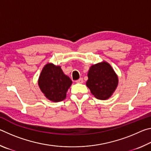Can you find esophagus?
I'll list each match as a JSON object with an SVG mask.
<instances>
[{"mask_svg":"<svg viewBox=\"0 0 151 151\" xmlns=\"http://www.w3.org/2000/svg\"><path fill=\"white\" fill-rule=\"evenodd\" d=\"M76 82L77 83H83V82H84L83 78H80L78 79V80H77Z\"/></svg>","mask_w":151,"mask_h":151,"instance_id":"esophagus-1","label":"esophagus"}]
</instances>
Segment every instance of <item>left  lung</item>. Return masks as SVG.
Masks as SVG:
<instances>
[{"instance_id": "left-lung-1", "label": "left lung", "mask_w": 151, "mask_h": 151, "mask_svg": "<svg viewBox=\"0 0 151 151\" xmlns=\"http://www.w3.org/2000/svg\"><path fill=\"white\" fill-rule=\"evenodd\" d=\"M118 83V76L113 68L103 61L91 66L86 85L97 99L106 100L116 90Z\"/></svg>"}]
</instances>
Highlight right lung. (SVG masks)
I'll return each instance as SVG.
<instances>
[{
	"label": "right lung",
	"instance_id": "add662e5",
	"mask_svg": "<svg viewBox=\"0 0 151 151\" xmlns=\"http://www.w3.org/2000/svg\"><path fill=\"white\" fill-rule=\"evenodd\" d=\"M72 81L64 74L60 66L48 63L43 67L38 84L42 93L52 102L65 99L66 92L72 85Z\"/></svg>",
	"mask_w": 151,
	"mask_h": 151
}]
</instances>
